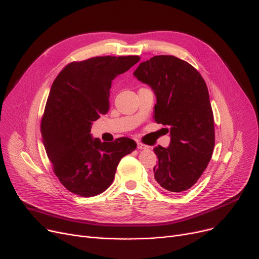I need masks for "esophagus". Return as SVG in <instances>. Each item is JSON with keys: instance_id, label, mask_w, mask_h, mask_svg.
I'll use <instances>...</instances> for the list:
<instances>
[{"instance_id": "obj_1", "label": "esophagus", "mask_w": 259, "mask_h": 259, "mask_svg": "<svg viewBox=\"0 0 259 259\" xmlns=\"http://www.w3.org/2000/svg\"><path fill=\"white\" fill-rule=\"evenodd\" d=\"M147 148H148V146H146V145H144L142 143H138V149H139V150H145V149H147Z\"/></svg>"}]
</instances>
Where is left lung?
<instances>
[{
    "mask_svg": "<svg viewBox=\"0 0 259 259\" xmlns=\"http://www.w3.org/2000/svg\"><path fill=\"white\" fill-rule=\"evenodd\" d=\"M133 75L156 97L154 119L167 126L170 145L155 147L157 184L170 192L191 188L206 170L214 144V118L205 80L193 66L173 56L143 62Z\"/></svg>",
    "mask_w": 259,
    "mask_h": 259,
    "instance_id": "left-lung-1",
    "label": "left lung"
}]
</instances>
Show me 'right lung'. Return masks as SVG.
Wrapping results in <instances>:
<instances>
[{"label":"right lung","mask_w":259,"mask_h":259,"mask_svg":"<svg viewBox=\"0 0 259 259\" xmlns=\"http://www.w3.org/2000/svg\"><path fill=\"white\" fill-rule=\"evenodd\" d=\"M140 61L138 56L97 57L68 64L54 79L40 125L54 173L70 192L90 197L111 185L121 157L137 143L93 139L92 121L110 107L112 80Z\"/></svg>","instance_id":"right-lung-1"}]
</instances>
